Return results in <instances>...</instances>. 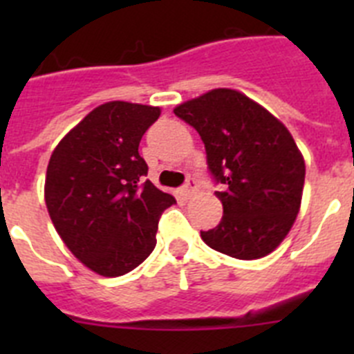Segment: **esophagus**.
<instances>
[{
	"label": "esophagus",
	"instance_id": "1",
	"mask_svg": "<svg viewBox=\"0 0 354 354\" xmlns=\"http://www.w3.org/2000/svg\"><path fill=\"white\" fill-rule=\"evenodd\" d=\"M180 192H183L184 196H192L193 193L196 192V180L193 179V177H187L186 184H184V186L180 187Z\"/></svg>",
	"mask_w": 354,
	"mask_h": 354
}]
</instances>
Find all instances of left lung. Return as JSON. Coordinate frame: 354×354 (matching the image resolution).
<instances>
[{
  "label": "left lung",
  "mask_w": 354,
  "mask_h": 354,
  "mask_svg": "<svg viewBox=\"0 0 354 354\" xmlns=\"http://www.w3.org/2000/svg\"><path fill=\"white\" fill-rule=\"evenodd\" d=\"M174 113L195 127L220 192L223 218L200 232L205 245L241 261L273 252L299 212L305 161L282 122L245 93L216 88Z\"/></svg>",
  "instance_id": "1"
}]
</instances>
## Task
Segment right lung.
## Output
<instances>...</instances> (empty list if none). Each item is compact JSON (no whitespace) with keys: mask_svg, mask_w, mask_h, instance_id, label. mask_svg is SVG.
I'll return each instance as SVG.
<instances>
[{"mask_svg":"<svg viewBox=\"0 0 354 354\" xmlns=\"http://www.w3.org/2000/svg\"><path fill=\"white\" fill-rule=\"evenodd\" d=\"M154 106L113 101L90 111L53 150L46 205L56 232L102 277L133 271L156 246L162 211L175 198L150 183L138 147L159 118Z\"/></svg>","mask_w":354,"mask_h":354,"instance_id":"add662e5","label":"right lung"}]
</instances>
